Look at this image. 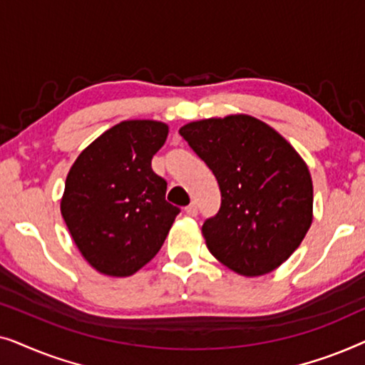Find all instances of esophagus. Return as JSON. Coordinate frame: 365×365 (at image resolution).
<instances>
[{
	"label": "esophagus",
	"mask_w": 365,
	"mask_h": 365,
	"mask_svg": "<svg viewBox=\"0 0 365 365\" xmlns=\"http://www.w3.org/2000/svg\"><path fill=\"white\" fill-rule=\"evenodd\" d=\"M186 212L189 214V216H197V212H199V209H197V204L196 202H191L189 204V206L186 207Z\"/></svg>",
	"instance_id": "esophagus-1"
}]
</instances>
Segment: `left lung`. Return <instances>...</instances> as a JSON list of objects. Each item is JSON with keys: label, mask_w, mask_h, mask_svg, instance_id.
<instances>
[{"label": "left lung", "mask_w": 365, "mask_h": 365, "mask_svg": "<svg viewBox=\"0 0 365 365\" xmlns=\"http://www.w3.org/2000/svg\"><path fill=\"white\" fill-rule=\"evenodd\" d=\"M179 134L221 191V207L202 224L212 256L247 277L287 261L312 222L311 174L296 149L246 114L189 123Z\"/></svg>", "instance_id": "1"}]
</instances>
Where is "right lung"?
<instances>
[{
  "instance_id": "obj_1",
  "label": "right lung",
  "mask_w": 365,
  "mask_h": 365,
  "mask_svg": "<svg viewBox=\"0 0 365 365\" xmlns=\"http://www.w3.org/2000/svg\"><path fill=\"white\" fill-rule=\"evenodd\" d=\"M166 138L164 123L123 121L69 169L63 219L84 259L106 276H131L151 261L181 211L166 201V179L151 168Z\"/></svg>"
}]
</instances>
